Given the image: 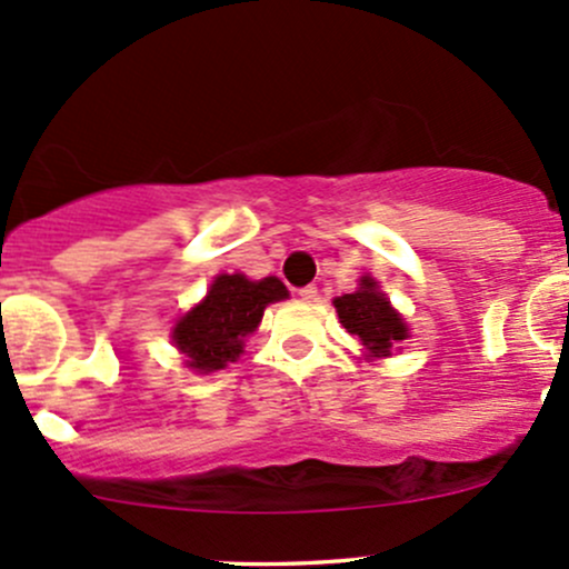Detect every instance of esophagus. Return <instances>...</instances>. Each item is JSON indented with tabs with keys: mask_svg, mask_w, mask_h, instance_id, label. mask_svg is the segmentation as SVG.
<instances>
[{
	"mask_svg": "<svg viewBox=\"0 0 569 569\" xmlns=\"http://www.w3.org/2000/svg\"><path fill=\"white\" fill-rule=\"evenodd\" d=\"M300 297H302V300H306V302H317V300H319V289H317V286H302Z\"/></svg>",
	"mask_w": 569,
	"mask_h": 569,
	"instance_id": "esophagus-1",
	"label": "esophagus"
}]
</instances>
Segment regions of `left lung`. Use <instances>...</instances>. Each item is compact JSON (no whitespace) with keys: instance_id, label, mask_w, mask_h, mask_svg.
Masks as SVG:
<instances>
[{"instance_id":"obj_1","label":"left lung","mask_w":569,"mask_h":569,"mask_svg":"<svg viewBox=\"0 0 569 569\" xmlns=\"http://www.w3.org/2000/svg\"><path fill=\"white\" fill-rule=\"evenodd\" d=\"M332 306H336L341 325L363 341L371 358H386L396 343L407 338V325L388 306V297L377 289L371 278L360 280V289L355 295L338 297Z\"/></svg>"}]
</instances>
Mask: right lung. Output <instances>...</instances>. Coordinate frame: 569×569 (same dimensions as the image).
I'll use <instances>...</instances> for the list:
<instances>
[{
    "label": "right lung",
    "mask_w": 569,
    "mask_h": 569,
    "mask_svg": "<svg viewBox=\"0 0 569 569\" xmlns=\"http://www.w3.org/2000/svg\"><path fill=\"white\" fill-rule=\"evenodd\" d=\"M289 291L278 278L248 280L244 274H220L209 295L173 330L176 347L187 355L194 371H217L242 355L244 336H250L269 302L286 300Z\"/></svg>",
    "instance_id": "obj_1"
}]
</instances>
